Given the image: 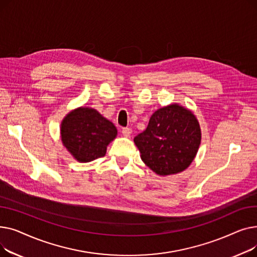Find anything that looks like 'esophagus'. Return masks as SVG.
Masks as SVG:
<instances>
[{
  "label": "esophagus",
  "mask_w": 257,
  "mask_h": 257,
  "mask_svg": "<svg viewBox=\"0 0 257 257\" xmlns=\"http://www.w3.org/2000/svg\"><path fill=\"white\" fill-rule=\"evenodd\" d=\"M131 133H132V130L130 128L126 127V128L121 129V134H123V136L126 137V138H129L131 136Z\"/></svg>",
  "instance_id": "esophagus-1"
}]
</instances>
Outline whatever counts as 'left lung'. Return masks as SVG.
I'll use <instances>...</instances> for the list:
<instances>
[{
	"instance_id": "8db88e82",
	"label": "left lung",
	"mask_w": 257,
	"mask_h": 257,
	"mask_svg": "<svg viewBox=\"0 0 257 257\" xmlns=\"http://www.w3.org/2000/svg\"><path fill=\"white\" fill-rule=\"evenodd\" d=\"M134 143L144 163L160 176H167L192 164L201 143V130L192 111L172 104L152 114Z\"/></svg>"
}]
</instances>
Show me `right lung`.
<instances>
[{
	"label": "right lung",
	"instance_id": "right-lung-1",
	"mask_svg": "<svg viewBox=\"0 0 257 257\" xmlns=\"http://www.w3.org/2000/svg\"><path fill=\"white\" fill-rule=\"evenodd\" d=\"M114 125L97 110L81 107L67 114L61 124L63 146L80 163H89L106 154L116 137Z\"/></svg>",
	"mask_w": 257,
	"mask_h": 257
}]
</instances>
